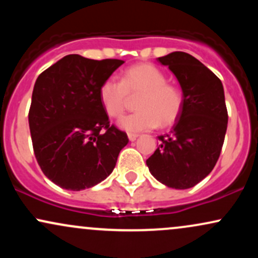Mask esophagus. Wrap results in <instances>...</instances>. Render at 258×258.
Returning a JSON list of instances; mask_svg holds the SVG:
<instances>
[{
    "mask_svg": "<svg viewBox=\"0 0 258 258\" xmlns=\"http://www.w3.org/2000/svg\"><path fill=\"white\" fill-rule=\"evenodd\" d=\"M137 137H138V135H136V133H128V139L131 142L136 141V139H137Z\"/></svg>",
    "mask_w": 258,
    "mask_h": 258,
    "instance_id": "esophagus-1",
    "label": "esophagus"
}]
</instances>
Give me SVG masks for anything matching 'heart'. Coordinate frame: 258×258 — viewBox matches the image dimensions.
<instances>
[{
	"label": "heart",
	"instance_id": "obj_1",
	"mask_svg": "<svg viewBox=\"0 0 258 258\" xmlns=\"http://www.w3.org/2000/svg\"><path fill=\"white\" fill-rule=\"evenodd\" d=\"M137 111L123 116L119 125L128 132L168 127L178 120L184 97L177 85L167 82L166 74L155 65H132L121 74L120 81L109 78L99 86L100 104L110 117H120L125 111L128 96H138Z\"/></svg>",
	"mask_w": 258,
	"mask_h": 258
}]
</instances>
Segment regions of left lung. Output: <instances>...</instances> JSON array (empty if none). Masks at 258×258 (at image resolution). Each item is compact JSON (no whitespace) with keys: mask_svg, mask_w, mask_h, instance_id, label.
<instances>
[{"mask_svg":"<svg viewBox=\"0 0 258 258\" xmlns=\"http://www.w3.org/2000/svg\"><path fill=\"white\" fill-rule=\"evenodd\" d=\"M158 61L176 75L184 104L171 132L159 136L161 144L147 166L162 184L188 189L205 178L220 158L228 125L223 86L188 53L172 52Z\"/></svg>","mask_w":258,"mask_h":258,"instance_id":"8db88e82","label":"left lung"}]
</instances>
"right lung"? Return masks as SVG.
I'll return each instance as SVG.
<instances>
[{"label":"right lung","instance_id":"1","mask_svg":"<svg viewBox=\"0 0 258 258\" xmlns=\"http://www.w3.org/2000/svg\"><path fill=\"white\" fill-rule=\"evenodd\" d=\"M125 61L65 55L38 75L30 110L35 158L47 178L68 190H82L114 170L126 132L110 125L100 104L103 81Z\"/></svg>","mask_w":258,"mask_h":258}]
</instances>
